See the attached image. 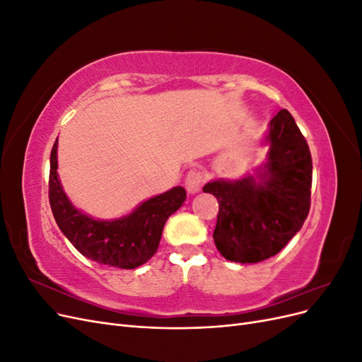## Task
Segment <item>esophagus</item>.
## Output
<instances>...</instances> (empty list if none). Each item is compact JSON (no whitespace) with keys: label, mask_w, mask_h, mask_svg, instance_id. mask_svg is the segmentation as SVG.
Returning a JSON list of instances; mask_svg holds the SVG:
<instances>
[{"label":"esophagus","mask_w":362,"mask_h":362,"mask_svg":"<svg viewBox=\"0 0 362 362\" xmlns=\"http://www.w3.org/2000/svg\"><path fill=\"white\" fill-rule=\"evenodd\" d=\"M205 181V173L199 169H192L185 177V189L189 193H198Z\"/></svg>","instance_id":"34e87169"}]
</instances>
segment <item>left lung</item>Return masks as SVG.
Segmentation results:
<instances>
[{"mask_svg":"<svg viewBox=\"0 0 362 362\" xmlns=\"http://www.w3.org/2000/svg\"><path fill=\"white\" fill-rule=\"evenodd\" d=\"M266 140L270 149L258 182L218 180L202 189L218 202L217 250L243 264L276 255L302 228L311 205V152L286 108L270 120Z\"/></svg>","mask_w":362,"mask_h":362,"instance_id":"left-lung-1","label":"left lung"}]
</instances>
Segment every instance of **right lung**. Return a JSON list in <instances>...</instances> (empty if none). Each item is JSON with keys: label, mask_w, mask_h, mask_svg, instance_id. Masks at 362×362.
I'll return each instance as SVG.
<instances>
[{"label": "right lung", "mask_w": 362, "mask_h": 362, "mask_svg": "<svg viewBox=\"0 0 362 362\" xmlns=\"http://www.w3.org/2000/svg\"><path fill=\"white\" fill-rule=\"evenodd\" d=\"M49 205L54 218L75 249L98 264L136 269L154 257L164 223L185 201V190L154 196L117 221L103 222L74 208L57 177V140L49 160Z\"/></svg>", "instance_id": "add662e5"}]
</instances>
